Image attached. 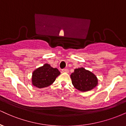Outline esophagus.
<instances>
[{
  "label": "esophagus",
  "mask_w": 126,
  "mask_h": 126,
  "mask_svg": "<svg viewBox=\"0 0 126 126\" xmlns=\"http://www.w3.org/2000/svg\"><path fill=\"white\" fill-rule=\"evenodd\" d=\"M62 72H66V73H68V72H69V70H68L67 69H62Z\"/></svg>",
  "instance_id": "esophagus-1"
}]
</instances>
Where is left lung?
<instances>
[{
	"mask_svg": "<svg viewBox=\"0 0 126 126\" xmlns=\"http://www.w3.org/2000/svg\"><path fill=\"white\" fill-rule=\"evenodd\" d=\"M70 77L74 87L82 92L91 90L98 84L96 76L83 67L75 69Z\"/></svg>",
	"mask_w": 126,
	"mask_h": 126,
	"instance_id": "1",
	"label": "left lung"
}]
</instances>
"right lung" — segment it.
<instances>
[{
	"label": "right lung",
	"mask_w": 126,
	"mask_h": 126,
	"mask_svg": "<svg viewBox=\"0 0 126 126\" xmlns=\"http://www.w3.org/2000/svg\"><path fill=\"white\" fill-rule=\"evenodd\" d=\"M60 74V72L57 68L45 64L33 72L32 82L34 86L38 88L47 87L55 81L56 78Z\"/></svg>",
	"instance_id": "right-lung-1"
}]
</instances>
